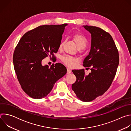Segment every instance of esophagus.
<instances>
[{
    "instance_id": "34e87169",
    "label": "esophagus",
    "mask_w": 131,
    "mask_h": 131,
    "mask_svg": "<svg viewBox=\"0 0 131 131\" xmlns=\"http://www.w3.org/2000/svg\"><path fill=\"white\" fill-rule=\"evenodd\" d=\"M71 72V70L70 69H69V68H67V73L68 74H69V73H70Z\"/></svg>"
}]
</instances>
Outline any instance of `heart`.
<instances>
[{
    "label": "heart",
    "mask_w": 131,
    "mask_h": 131,
    "mask_svg": "<svg viewBox=\"0 0 131 131\" xmlns=\"http://www.w3.org/2000/svg\"><path fill=\"white\" fill-rule=\"evenodd\" d=\"M73 40L75 42L76 45L78 48H84L86 45V39L85 37L80 34H76L73 36ZM63 45V42L60 45L59 48L61 49ZM62 61L68 66L71 67L74 65V63L76 62V59L74 58L65 55L63 56L61 58Z\"/></svg>",
    "instance_id": "heart-1"
}]
</instances>
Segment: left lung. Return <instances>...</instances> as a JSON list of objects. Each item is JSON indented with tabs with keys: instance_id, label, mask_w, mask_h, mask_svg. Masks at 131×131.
<instances>
[{
	"instance_id": "left-lung-1",
	"label": "left lung",
	"mask_w": 131,
	"mask_h": 131,
	"mask_svg": "<svg viewBox=\"0 0 131 131\" xmlns=\"http://www.w3.org/2000/svg\"><path fill=\"white\" fill-rule=\"evenodd\" d=\"M91 36L90 52L83 60V66L91 72L88 75L84 69L72 70L77 78L72 90L83 102H91L102 95L110 87L119 65L118 51L111 36L103 29L93 26H82Z\"/></svg>"
}]
</instances>
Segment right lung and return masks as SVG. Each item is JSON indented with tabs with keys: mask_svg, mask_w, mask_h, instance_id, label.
Listing matches in <instances>:
<instances>
[{
	"mask_svg": "<svg viewBox=\"0 0 131 131\" xmlns=\"http://www.w3.org/2000/svg\"><path fill=\"white\" fill-rule=\"evenodd\" d=\"M67 24L39 26L26 32L14 52L13 62L17 79L23 91L31 98L47 96L55 83L67 72L66 68L57 63L50 67L42 66L48 55L58 51L62 35Z\"/></svg>",
	"mask_w": 131,
	"mask_h": 131,
	"instance_id": "1",
	"label": "right lung"
}]
</instances>
